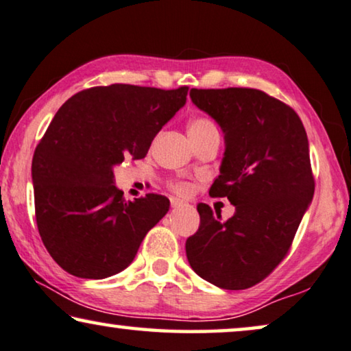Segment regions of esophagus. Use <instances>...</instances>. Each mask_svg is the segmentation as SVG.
<instances>
[{
  "label": "esophagus",
  "instance_id": "esophagus-1",
  "mask_svg": "<svg viewBox=\"0 0 351 351\" xmlns=\"http://www.w3.org/2000/svg\"><path fill=\"white\" fill-rule=\"evenodd\" d=\"M171 206L174 207V209H179V207L185 206V202H182L180 199H171Z\"/></svg>",
  "mask_w": 351,
  "mask_h": 351
}]
</instances>
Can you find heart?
Listing matches in <instances>:
<instances>
[{
    "label": "heart",
    "instance_id": "1",
    "mask_svg": "<svg viewBox=\"0 0 351 351\" xmlns=\"http://www.w3.org/2000/svg\"><path fill=\"white\" fill-rule=\"evenodd\" d=\"M217 126L212 120L206 119V117H195L188 121V134L190 136H197L202 133H207V131H215ZM172 190H174L177 195L185 196L190 193V185L185 184V182H176L172 184Z\"/></svg>",
    "mask_w": 351,
    "mask_h": 351
}]
</instances>
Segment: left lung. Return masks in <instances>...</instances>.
Masks as SVG:
<instances>
[{
    "label": "left lung",
    "mask_w": 351,
    "mask_h": 351,
    "mask_svg": "<svg viewBox=\"0 0 351 351\" xmlns=\"http://www.w3.org/2000/svg\"><path fill=\"white\" fill-rule=\"evenodd\" d=\"M191 101L220 125L225 156L209 195L234 215L197 206L199 230L186 239L193 271L223 289H245L276 269L311 204L315 180L299 115L256 88H191Z\"/></svg>",
    "instance_id": "obj_1"
}]
</instances>
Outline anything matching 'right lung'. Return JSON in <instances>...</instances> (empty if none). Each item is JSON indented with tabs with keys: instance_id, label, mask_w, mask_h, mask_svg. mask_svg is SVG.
Listing matches in <instances>:
<instances>
[{
	"instance_id": "right-lung-1",
	"label": "right lung",
	"mask_w": 351,
	"mask_h": 351,
	"mask_svg": "<svg viewBox=\"0 0 351 351\" xmlns=\"http://www.w3.org/2000/svg\"><path fill=\"white\" fill-rule=\"evenodd\" d=\"M186 95L188 87L112 84L79 91L55 114L32 177L40 239L66 272L106 278L123 271L169 210V199L154 193L125 201L114 166L144 158Z\"/></svg>"
}]
</instances>
